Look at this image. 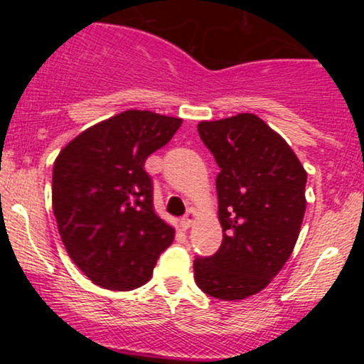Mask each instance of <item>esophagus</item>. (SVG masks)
<instances>
[{
  "instance_id": "1",
  "label": "esophagus",
  "mask_w": 364,
  "mask_h": 364,
  "mask_svg": "<svg viewBox=\"0 0 364 364\" xmlns=\"http://www.w3.org/2000/svg\"><path fill=\"white\" fill-rule=\"evenodd\" d=\"M195 219H196V212L193 210V208H190V210L186 212V215L183 217L181 220H179V224H181V228L185 229V231H186V229H190L191 225H193Z\"/></svg>"
}]
</instances>
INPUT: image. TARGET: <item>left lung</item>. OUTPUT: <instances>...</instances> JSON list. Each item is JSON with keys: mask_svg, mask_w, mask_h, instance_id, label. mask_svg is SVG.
<instances>
[{"mask_svg": "<svg viewBox=\"0 0 364 364\" xmlns=\"http://www.w3.org/2000/svg\"><path fill=\"white\" fill-rule=\"evenodd\" d=\"M214 154L223 245L196 258L195 281L205 294L236 301L257 294L281 272L306 210V171L287 141L252 112L200 121Z\"/></svg>", "mask_w": 364, "mask_h": 364, "instance_id": "1", "label": "left lung"}]
</instances>
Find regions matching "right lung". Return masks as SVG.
I'll return each instance as SVG.
<instances>
[{
	"mask_svg": "<svg viewBox=\"0 0 364 364\" xmlns=\"http://www.w3.org/2000/svg\"><path fill=\"white\" fill-rule=\"evenodd\" d=\"M181 118L128 109L75 136L53 168V212L75 265L104 289L132 291L152 277L174 228L154 210L144 166Z\"/></svg>",
	"mask_w": 364,
	"mask_h": 364,
	"instance_id": "add662e5",
	"label": "right lung"
}]
</instances>
